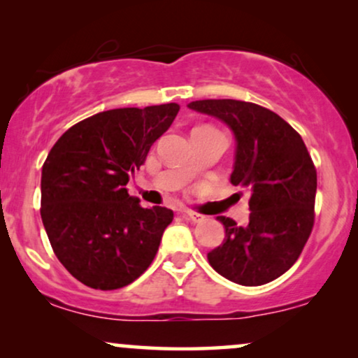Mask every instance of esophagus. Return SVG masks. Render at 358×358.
Segmentation results:
<instances>
[{"mask_svg":"<svg viewBox=\"0 0 358 358\" xmlns=\"http://www.w3.org/2000/svg\"><path fill=\"white\" fill-rule=\"evenodd\" d=\"M182 215H183V218L193 221V223H200V221L205 220V216L200 215V213H194V211H183Z\"/></svg>","mask_w":358,"mask_h":358,"instance_id":"esophagus-1","label":"esophagus"}]
</instances>
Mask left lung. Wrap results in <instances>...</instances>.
Wrapping results in <instances>:
<instances>
[{
	"instance_id": "8db88e82",
	"label": "left lung",
	"mask_w": 358,
	"mask_h": 358,
	"mask_svg": "<svg viewBox=\"0 0 358 358\" xmlns=\"http://www.w3.org/2000/svg\"><path fill=\"white\" fill-rule=\"evenodd\" d=\"M188 107L231 129L236 150L229 180L251 192L248 226L216 218L224 239L208 252V262L241 286L268 284L297 261L314 226L317 171L304 140L278 114L252 102L205 99Z\"/></svg>"
}]
</instances>
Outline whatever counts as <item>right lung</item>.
I'll return each instance as SVG.
<instances>
[{
	"label": "right lung",
	"instance_id": "add662e5",
	"mask_svg": "<svg viewBox=\"0 0 358 358\" xmlns=\"http://www.w3.org/2000/svg\"><path fill=\"white\" fill-rule=\"evenodd\" d=\"M178 103L99 112L54 143L41 175V218L54 255L76 279L114 291L145 273L173 220L142 208L125 185L178 114Z\"/></svg>",
	"mask_w": 358,
	"mask_h": 358
}]
</instances>
